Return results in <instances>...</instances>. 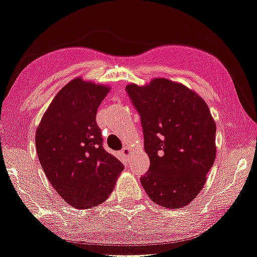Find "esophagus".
<instances>
[{"instance_id":"obj_1","label":"esophagus","mask_w":257,"mask_h":257,"mask_svg":"<svg viewBox=\"0 0 257 257\" xmlns=\"http://www.w3.org/2000/svg\"><path fill=\"white\" fill-rule=\"evenodd\" d=\"M121 155L123 156L124 158H129V156L132 155V149L128 148V147L123 148V149H122V151H121Z\"/></svg>"}]
</instances>
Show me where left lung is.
Masks as SVG:
<instances>
[{
	"label": "left lung",
	"instance_id": "obj_1",
	"mask_svg": "<svg viewBox=\"0 0 257 257\" xmlns=\"http://www.w3.org/2000/svg\"><path fill=\"white\" fill-rule=\"evenodd\" d=\"M141 115L150 159L141 183L152 202L181 209L200 194L217 155L216 122L201 95L181 83L157 77L125 87Z\"/></svg>",
	"mask_w": 257,
	"mask_h": 257
}]
</instances>
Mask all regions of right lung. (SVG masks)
I'll return each mask as SVG.
<instances>
[{
    "mask_svg": "<svg viewBox=\"0 0 257 257\" xmlns=\"http://www.w3.org/2000/svg\"><path fill=\"white\" fill-rule=\"evenodd\" d=\"M109 86L83 77L66 84L44 113L36 132L37 155L51 185L75 209L104 203L123 171L102 148L95 115Z\"/></svg>",
    "mask_w": 257,
    "mask_h": 257,
    "instance_id": "obj_1",
    "label": "right lung"
}]
</instances>
